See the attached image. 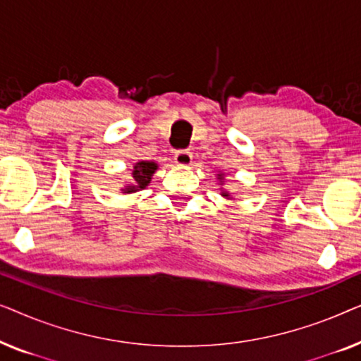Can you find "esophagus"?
<instances>
[{
    "instance_id": "esophagus-1",
    "label": "esophagus",
    "mask_w": 361,
    "mask_h": 361,
    "mask_svg": "<svg viewBox=\"0 0 361 361\" xmlns=\"http://www.w3.org/2000/svg\"><path fill=\"white\" fill-rule=\"evenodd\" d=\"M174 161L176 164L179 166H189L192 162V152L190 151H177L174 154Z\"/></svg>"
}]
</instances>
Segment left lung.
I'll return each mask as SVG.
<instances>
[{"label":"left lung","mask_w":361,"mask_h":361,"mask_svg":"<svg viewBox=\"0 0 361 361\" xmlns=\"http://www.w3.org/2000/svg\"><path fill=\"white\" fill-rule=\"evenodd\" d=\"M216 179H219V184L220 185H224V182H225V179H224V174H219L216 176ZM221 197H225V199H228V200H231L233 199V197L230 195V192H226V190H221V194H220Z\"/></svg>","instance_id":"1"}]
</instances>
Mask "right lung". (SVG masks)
Wrapping results in <instances>:
<instances>
[{
	"label": "right lung",
	"instance_id": "add662e5",
	"mask_svg": "<svg viewBox=\"0 0 361 361\" xmlns=\"http://www.w3.org/2000/svg\"><path fill=\"white\" fill-rule=\"evenodd\" d=\"M157 166L154 161H137L136 164H133V171H131V177L133 180L130 184H126L123 187V194H133V192L142 190L149 185V182L154 176V172L157 171Z\"/></svg>",
	"mask_w": 361,
	"mask_h": 361
}]
</instances>
